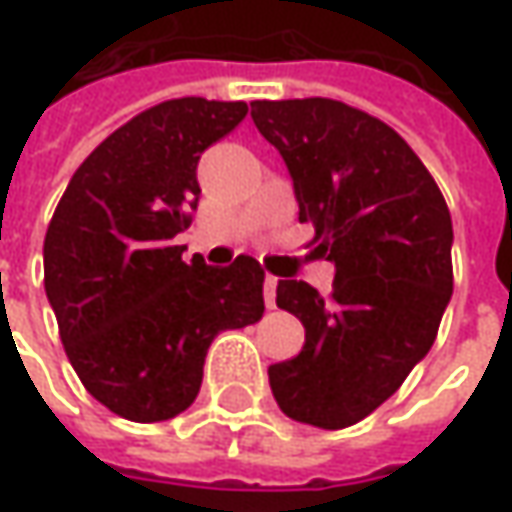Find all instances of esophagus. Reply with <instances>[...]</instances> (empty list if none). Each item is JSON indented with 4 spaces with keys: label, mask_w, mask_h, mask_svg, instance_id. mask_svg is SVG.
<instances>
[{
    "label": "esophagus",
    "mask_w": 512,
    "mask_h": 512,
    "mask_svg": "<svg viewBox=\"0 0 512 512\" xmlns=\"http://www.w3.org/2000/svg\"><path fill=\"white\" fill-rule=\"evenodd\" d=\"M262 291H265V305H268V308H276V279H273V276H265Z\"/></svg>",
    "instance_id": "esophagus-1"
}]
</instances>
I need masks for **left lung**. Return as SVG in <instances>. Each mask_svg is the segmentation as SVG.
<instances>
[{"label":"left lung","instance_id":"1","mask_svg":"<svg viewBox=\"0 0 512 512\" xmlns=\"http://www.w3.org/2000/svg\"><path fill=\"white\" fill-rule=\"evenodd\" d=\"M250 117L294 181L299 221L334 265L322 299L299 279L276 305L305 325L294 360L268 369L279 409L343 429L400 389L435 343L452 296V218L409 143L340 100H256Z\"/></svg>","mask_w":512,"mask_h":512}]
</instances>
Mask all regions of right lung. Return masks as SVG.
<instances>
[{
	"instance_id": "right-lung-1",
	"label": "right lung",
	"mask_w": 512,
	"mask_h": 512,
	"mask_svg": "<svg viewBox=\"0 0 512 512\" xmlns=\"http://www.w3.org/2000/svg\"><path fill=\"white\" fill-rule=\"evenodd\" d=\"M247 103L167 100L112 132L68 181L45 233V294L94 400L126 421L190 409L218 331L262 320L253 256L187 265L175 236L198 207V161Z\"/></svg>"
}]
</instances>
